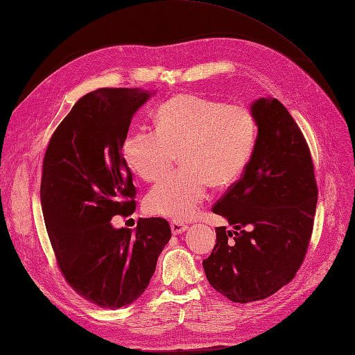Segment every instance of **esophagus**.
<instances>
[{"instance_id":"esophagus-1","label":"esophagus","mask_w":355,"mask_h":355,"mask_svg":"<svg viewBox=\"0 0 355 355\" xmlns=\"http://www.w3.org/2000/svg\"><path fill=\"white\" fill-rule=\"evenodd\" d=\"M170 228H171V232H173L175 235H179L182 232H185L188 230V225L187 223H182V222H171L170 223Z\"/></svg>"}]
</instances>
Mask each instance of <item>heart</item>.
<instances>
[{"label":"heart","instance_id":"obj_1","mask_svg":"<svg viewBox=\"0 0 355 355\" xmlns=\"http://www.w3.org/2000/svg\"><path fill=\"white\" fill-rule=\"evenodd\" d=\"M257 124L249 108L178 94L159 106L155 132L137 130L123 142V157L135 173L154 182L163 178L179 153L182 170L146 196L153 214L189 220L207 197L209 185L227 187L249 163Z\"/></svg>","mask_w":355,"mask_h":355}]
</instances>
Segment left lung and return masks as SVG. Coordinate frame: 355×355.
Segmentation results:
<instances>
[{
    "label": "left lung",
    "instance_id": "obj_1",
    "mask_svg": "<svg viewBox=\"0 0 355 355\" xmlns=\"http://www.w3.org/2000/svg\"><path fill=\"white\" fill-rule=\"evenodd\" d=\"M257 137L240 180L213 206L232 225L216 228L202 268L214 290L247 304L274 295L302 265L317 207L314 164L305 137L282 102L252 103Z\"/></svg>",
    "mask_w": 355,
    "mask_h": 355
}]
</instances>
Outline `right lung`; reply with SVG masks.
Wrapping results in <instances>:
<instances>
[{
    "mask_svg": "<svg viewBox=\"0 0 355 355\" xmlns=\"http://www.w3.org/2000/svg\"><path fill=\"white\" fill-rule=\"evenodd\" d=\"M149 98L142 89L83 96L53 133L42 163L41 207L58 265L75 292L101 308L135 302L171 237L163 218H141L135 232L111 223L136 209L123 142Z\"/></svg>",
    "mask_w": 355,
    "mask_h": 355,
    "instance_id": "1",
    "label": "right lung"
}]
</instances>
